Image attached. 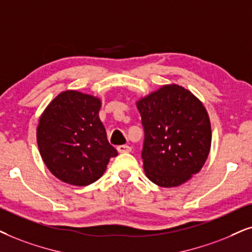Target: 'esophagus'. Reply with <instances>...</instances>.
<instances>
[{
	"label": "esophagus",
	"mask_w": 252,
	"mask_h": 252,
	"mask_svg": "<svg viewBox=\"0 0 252 252\" xmlns=\"http://www.w3.org/2000/svg\"><path fill=\"white\" fill-rule=\"evenodd\" d=\"M117 151H119L120 154H128V152L131 151V148H130L129 145H120L117 146Z\"/></svg>",
	"instance_id": "1"
}]
</instances>
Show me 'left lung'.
<instances>
[{"instance_id":"obj_1","label":"left lung","mask_w":252,"mask_h":252,"mask_svg":"<svg viewBox=\"0 0 252 252\" xmlns=\"http://www.w3.org/2000/svg\"><path fill=\"white\" fill-rule=\"evenodd\" d=\"M144 126L146 177L160 187L189 181L205 165L212 144L208 113L183 86L164 85L136 102Z\"/></svg>"}]
</instances>
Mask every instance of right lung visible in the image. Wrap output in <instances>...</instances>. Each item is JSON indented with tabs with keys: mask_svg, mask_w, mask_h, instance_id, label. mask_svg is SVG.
<instances>
[{
	"mask_svg": "<svg viewBox=\"0 0 252 252\" xmlns=\"http://www.w3.org/2000/svg\"><path fill=\"white\" fill-rule=\"evenodd\" d=\"M101 100L78 91H65L41 114L37 144L51 173L73 186L100 179L117 151L109 144L98 117Z\"/></svg>",
	"mask_w": 252,
	"mask_h": 252,
	"instance_id": "1",
	"label": "right lung"
}]
</instances>
